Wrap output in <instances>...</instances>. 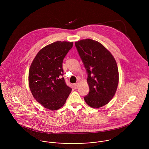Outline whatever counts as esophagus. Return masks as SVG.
Wrapping results in <instances>:
<instances>
[{
  "label": "esophagus",
  "instance_id": "34e87169",
  "mask_svg": "<svg viewBox=\"0 0 149 149\" xmlns=\"http://www.w3.org/2000/svg\"><path fill=\"white\" fill-rule=\"evenodd\" d=\"M79 84L78 83H75V84H74V87L76 89H77V88L79 87Z\"/></svg>",
  "mask_w": 149,
  "mask_h": 149
}]
</instances>
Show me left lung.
<instances>
[{
	"mask_svg": "<svg viewBox=\"0 0 149 149\" xmlns=\"http://www.w3.org/2000/svg\"><path fill=\"white\" fill-rule=\"evenodd\" d=\"M75 46L88 74L89 92L84 100L92 108L104 106L113 97L118 88L116 62L106 48L96 41L82 40L76 42Z\"/></svg>",
	"mask_w": 149,
	"mask_h": 149,
	"instance_id": "obj_1",
	"label": "left lung"
}]
</instances>
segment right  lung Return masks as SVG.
<instances>
[{"label": "right lung", "instance_id": "1", "mask_svg": "<svg viewBox=\"0 0 149 149\" xmlns=\"http://www.w3.org/2000/svg\"><path fill=\"white\" fill-rule=\"evenodd\" d=\"M72 42L57 41L41 49L29 72V85L34 99L45 108L54 111L64 106L72 88L66 84L63 62Z\"/></svg>", "mask_w": 149, "mask_h": 149}]
</instances>
